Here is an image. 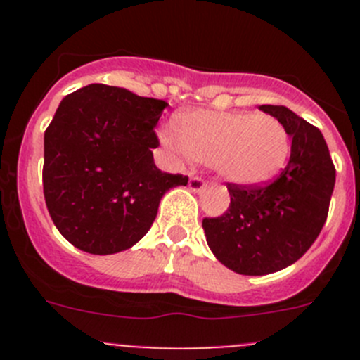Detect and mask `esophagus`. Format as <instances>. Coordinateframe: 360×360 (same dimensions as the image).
<instances>
[{
	"instance_id": "esophagus-1",
	"label": "esophagus",
	"mask_w": 360,
	"mask_h": 360,
	"mask_svg": "<svg viewBox=\"0 0 360 360\" xmlns=\"http://www.w3.org/2000/svg\"><path fill=\"white\" fill-rule=\"evenodd\" d=\"M205 186H207V183L198 176H191L190 181H188V188H190L193 193H200L202 190H205Z\"/></svg>"
}]
</instances>
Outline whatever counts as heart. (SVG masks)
I'll list each match as a JSON object with an SVG mask.
<instances>
[{
  "instance_id": "heart-1",
  "label": "heart",
  "mask_w": 360,
  "mask_h": 360,
  "mask_svg": "<svg viewBox=\"0 0 360 360\" xmlns=\"http://www.w3.org/2000/svg\"><path fill=\"white\" fill-rule=\"evenodd\" d=\"M162 141L184 160L210 163L224 181L259 186L282 172L291 155V137L278 118L254 111L186 112L179 129L169 125Z\"/></svg>"
}]
</instances>
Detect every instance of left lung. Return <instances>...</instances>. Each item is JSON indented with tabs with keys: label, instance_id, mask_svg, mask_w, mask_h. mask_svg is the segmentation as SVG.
Wrapping results in <instances>:
<instances>
[{
	"label": "left lung",
	"instance_id": "left-lung-1",
	"mask_svg": "<svg viewBox=\"0 0 360 360\" xmlns=\"http://www.w3.org/2000/svg\"><path fill=\"white\" fill-rule=\"evenodd\" d=\"M284 123L291 136L288 165L271 183H228L230 207L202 221L207 244L226 268L240 275H268L296 263L321 233L329 212L336 169L317 127L285 106H259Z\"/></svg>",
	"mask_w": 360,
	"mask_h": 360
}]
</instances>
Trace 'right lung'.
Listing matches in <instances>:
<instances>
[{"mask_svg": "<svg viewBox=\"0 0 360 360\" xmlns=\"http://www.w3.org/2000/svg\"><path fill=\"white\" fill-rule=\"evenodd\" d=\"M165 101L92 83L60 101L45 130L43 193L57 230L75 248L115 254L141 240L160 200L188 177L153 160Z\"/></svg>", "mask_w": 360, "mask_h": 360, "instance_id": "right-lung-1", "label": "right lung"}]
</instances>
